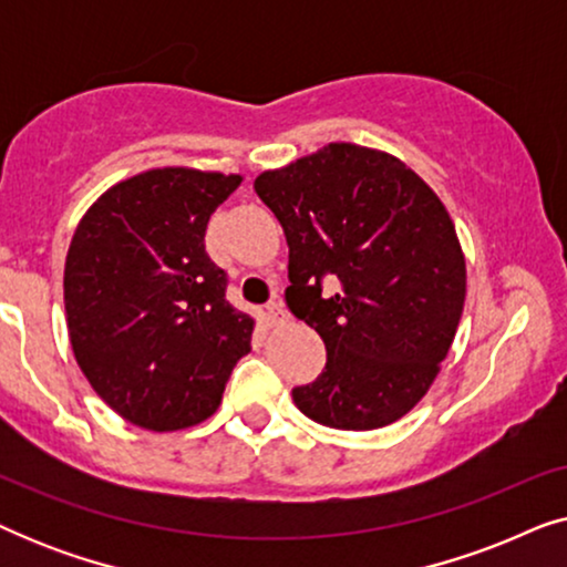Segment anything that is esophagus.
Wrapping results in <instances>:
<instances>
[{
    "mask_svg": "<svg viewBox=\"0 0 567 567\" xmlns=\"http://www.w3.org/2000/svg\"><path fill=\"white\" fill-rule=\"evenodd\" d=\"M286 307H284V301H270V305L266 307V320L270 322V324H281V322H286Z\"/></svg>",
    "mask_w": 567,
    "mask_h": 567,
    "instance_id": "obj_1",
    "label": "esophagus"
}]
</instances>
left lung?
Here are the masks:
<instances>
[{
	"label": "left lung",
	"mask_w": 567,
	"mask_h": 567,
	"mask_svg": "<svg viewBox=\"0 0 567 567\" xmlns=\"http://www.w3.org/2000/svg\"><path fill=\"white\" fill-rule=\"evenodd\" d=\"M255 193L289 243L286 305L328 351L322 374L291 390L297 408L340 431L400 421L436 379L464 309L446 206L405 162L346 142L266 169Z\"/></svg>",
	"instance_id": "obj_1"
}]
</instances>
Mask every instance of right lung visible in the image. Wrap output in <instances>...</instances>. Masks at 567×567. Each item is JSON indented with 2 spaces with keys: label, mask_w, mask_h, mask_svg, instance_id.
<instances>
[{
  "label": "right lung",
  "mask_w": 567,
  "mask_h": 567,
  "mask_svg": "<svg viewBox=\"0 0 567 567\" xmlns=\"http://www.w3.org/2000/svg\"><path fill=\"white\" fill-rule=\"evenodd\" d=\"M243 175L146 169L105 190L76 224L64 307L82 374L121 417L181 431L219 408L255 320L227 301L208 258L212 214Z\"/></svg>",
  "instance_id": "obj_1"
}]
</instances>
